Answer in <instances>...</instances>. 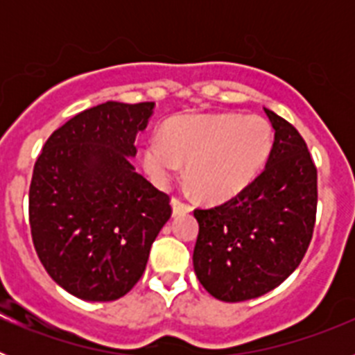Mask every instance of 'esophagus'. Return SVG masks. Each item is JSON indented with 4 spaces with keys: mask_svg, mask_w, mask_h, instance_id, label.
Listing matches in <instances>:
<instances>
[{
    "mask_svg": "<svg viewBox=\"0 0 355 355\" xmlns=\"http://www.w3.org/2000/svg\"><path fill=\"white\" fill-rule=\"evenodd\" d=\"M171 205H172V211H174V215H183V213L192 211V206L183 202V200H180L178 197H174V199L171 200Z\"/></svg>",
    "mask_w": 355,
    "mask_h": 355,
    "instance_id": "1",
    "label": "esophagus"
}]
</instances>
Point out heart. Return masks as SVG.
<instances>
[{
  "label": "heart",
  "instance_id": "1",
  "mask_svg": "<svg viewBox=\"0 0 355 355\" xmlns=\"http://www.w3.org/2000/svg\"><path fill=\"white\" fill-rule=\"evenodd\" d=\"M144 150V167L167 187L187 163L188 181L206 200H225L245 190L265 167L274 135L258 115H183L165 124Z\"/></svg>",
  "mask_w": 355,
  "mask_h": 355
}]
</instances>
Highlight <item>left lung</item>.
Listing matches in <instances>:
<instances>
[{
	"label": "left lung",
	"instance_id": "8db88e82",
	"mask_svg": "<svg viewBox=\"0 0 355 355\" xmlns=\"http://www.w3.org/2000/svg\"><path fill=\"white\" fill-rule=\"evenodd\" d=\"M274 146L265 171L236 197L199 208L193 270L215 299L241 302L277 288L302 261L316 218V167L290 122L265 108Z\"/></svg>",
	"mask_w": 355,
	"mask_h": 355
}]
</instances>
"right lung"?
Segmentation results:
<instances>
[{"mask_svg":"<svg viewBox=\"0 0 355 355\" xmlns=\"http://www.w3.org/2000/svg\"><path fill=\"white\" fill-rule=\"evenodd\" d=\"M155 103L106 101L74 115L44 144L30 184L37 256L78 299L110 302L146 270L172 215L171 199L135 171V140Z\"/></svg>","mask_w":355,"mask_h":355,"instance_id":"add662e5","label":"right lung"}]
</instances>
